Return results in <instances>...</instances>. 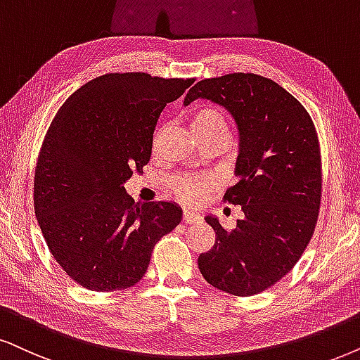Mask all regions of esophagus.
I'll return each instance as SVG.
<instances>
[{"label": "esophagus", "mask_w": 360, "mask_h": 360, "mask_svg": "<svg viewBox=\"0 0 360 360\" xmlns=\"http://www.w3.org/2000/svg\"><path fill=\"white\" fill-rule=\"evenodd\" d=\"M201 221V216L193 211H184L183 212V222L184 224H194V222Z\"/></svg>", "instance_id": "1"}]
</instances>
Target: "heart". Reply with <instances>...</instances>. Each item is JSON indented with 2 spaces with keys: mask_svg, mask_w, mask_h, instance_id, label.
Returning <instances> with one entry per match:
<instances>
[{
  "mask_svg": "<svg viewBox=\"0 0 360 360\" xmlns=\"http://www.w3.org/2000/svg\"><path fill=\"white\" fill-rule=\"evenodd\" d=\"M189 127L198 139L209 134H217V133L227 134V121L224 115H222L219 109L212 106L195 108L189 115ZM162 131L165 129H161L158 133L156 143L158 139L161 138ZM171 188L176 198H179L181 201L184 202L193 204V202H198L204 195V193H206L207 181H202L199 179V177H193V176H183V177H176V179L172 181Z\"/></svg>",
  "mask_w": 360,
  "mask_h": 360,
  "instance_id": "obj_1",
  "label": "heart"
}]
</instances>
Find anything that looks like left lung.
Returning <instances> with one entry per match:
<instances>
[{
	"label": "left lung",
	"instance_id": "obj_1",
	"mask_svg": "<svg viewBox=\"0 0 360 360\" xmlns=\"http://www.w3.org/2000/svg\"><path fill=\"white\" fill-rule=\"evenodd\" d=\"M198 98L224 106L239 127V181L224 201L244 212L234 229L206 217L216 243L198 266L216 289L248 297L288 274L312 238L322 198L319 138L306 108L254 72L199 81L184 104Z\"/></svg>",
	"mask_w": 360,
	"mask_h": 360
}]
</instances>
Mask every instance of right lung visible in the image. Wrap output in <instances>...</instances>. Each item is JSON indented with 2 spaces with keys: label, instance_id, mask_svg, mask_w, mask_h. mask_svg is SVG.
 I'll use <instances>...</instances> for the list:
<instances>
[{
  "label": "right lung",
  "instance_id": "add662e5",
  "mask_svg": "<svg viewBox=\"0 0 360 360\" xmlns=\"http://www.w3.org/2000/svg\"><path fill=\"white\" fill-rule=\"evenodd\" d=\"M193 83L109 72L76 89L49 124L34 169V214L49 252L84 289L138 284L154 245L181 222L176 204H134L124 183L151 159L162 109Z\"/></svg>",
  "mask_w": 360,
  "mask_h": 360
}]
</instances>
